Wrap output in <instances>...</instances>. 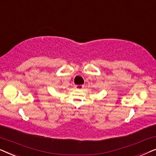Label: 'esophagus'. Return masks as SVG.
Returning <instances> with one entry per match:
<instances>
[{
  "instance_id": "esophagus-1",
  "label": "esophagus",
  "mask_w": 156,
  "mask_h": 156,
  "mask_svg": "<svg viewBox=\"0 0 156 156\" xmlns=\"http://www.w3.org/2000/svg\"><path fill=\"white\" fill-rule=\"evenodd\" d=\"M75 88L76 89H79V90H81V89H82L83 88H84V86H83V85H76Z\"/></svg>"
}]
</instances>
